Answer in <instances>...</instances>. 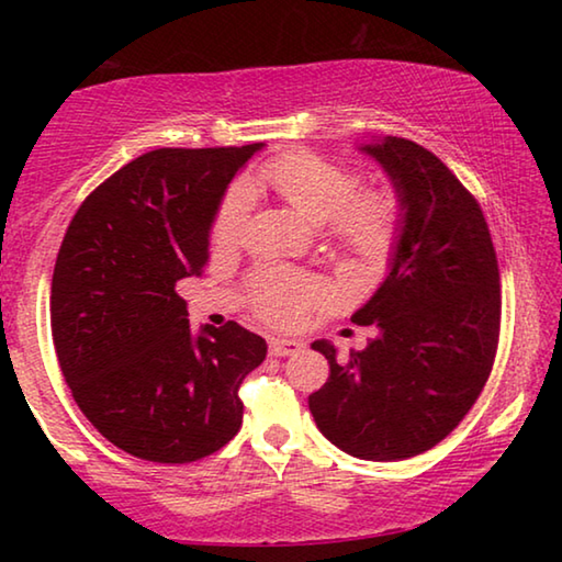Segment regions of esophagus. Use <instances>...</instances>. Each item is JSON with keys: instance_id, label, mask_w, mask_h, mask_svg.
Instances as JSON below:
<instances>
[{"instance_id": "34e87169", "label": "esophagus", "mask_w": 562, "mask_h": 562, "mask_svg": "<svg viewBox=\"0 0 562 562\" xmlns=\"http://www.w3.org/2000/svg\"><path fill=\"white\" fill-rule=\"evenodd\" d=\"M302 351V341L288 339V337H272L270 339V355L274 357H292Z\"/></svg>"}]
</instances>
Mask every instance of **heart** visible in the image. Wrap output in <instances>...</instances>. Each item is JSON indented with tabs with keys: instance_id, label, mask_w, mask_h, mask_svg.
<instances>
[{
	"instance_id": "1",
	"label": "heart",
	"mask_w": 562,
	"mask_h": 562,
	"mask_svg": "<svg viewBox=\"0 0 562 562\" xmlns=\"http://www.w3.org/2000/svg\"><path fill=\"white\" fill-rule=\"evenodd\" d=\"M252 186L278 195L310 225H329L331 235L367 260L386 255L398 225V201L389 190L359 193V176L310 150H288L268 160ZM247 217V190L233 188L213 223V243L233 245ZM325 297V284L288 270H262L252 280V302L260 317L274 325L297 319L310 304Z\"/></svg>"
}]
</instances>
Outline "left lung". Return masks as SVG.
Returning a JSON list of instances; mask_svg holds the SVG:
<instances>
[{
	"instance_id": "1",
	"label": "left lung",
	"mask_w": 562,
	"mask_h": 562,
	"mask_svg": "<svg viewBox=\"0 0 562 562\" xmlns=\"http://www.w3.org/2000/svg\"><path fill=\"white\" fill-rule=\"evenodd\" d=\"M394 186L398 225L389 272L351 315L376 335L329 361L310 396L317 429L355 459L402 461L443 441L479 398L501 329L498 260L475 198L431 150L384 136L359 146Z\"/></svg>"
}]
</instances>
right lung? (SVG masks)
<instances>
[{"instance_id":"1","label":"right lung","mask_w":562,"mask_h":562,"mask_svg":"<svg viewBox=\"0 0 562 562\" xmlns=\"http://www.w3.org/2000/svg\"><path fill=\"white\" fill-rule=\"evenodd\" d=\"M265 144L158 148L116 170L76 211L52 278V337L74 402L138 459L190 463L240 431L243 379L260 335L193 331L176 282L201 274L231 180Z\"/></svg>"}]
</instances>
